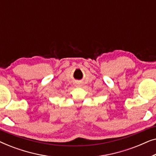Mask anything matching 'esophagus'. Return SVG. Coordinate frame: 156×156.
I'll list each match as a JSON object with an SVG mask.
<instances>
[{"instance_id": "esophagus-1", "label": "esophagus", "mask_w": 156, "mask_h": 156, "mask_svg": "<svg viewBox=\"0 0 156 156\" xmlns=\"http://www.w3.org/2000/svg\"><path fill=\"white\" fill-rule=\"evenodd\" d=\"M76 86H77V87H80V84H79V83H78V84H76Z\"/></svg>"}]
</instances>
